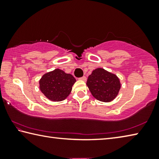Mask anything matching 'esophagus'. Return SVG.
Masks as SVG:
<instances>
[{"label":"esophagus","instance_id":"obj_1","mask_svg":"<svg viewBox=\"0 0 159 159\" xmlns=\"http://www.w3.org/2000/svg\"><path fill=\"white\" fill-rule=\"evenodd\" d=\"M79 80H83V81H86V80H87V78H86L85 76H83L81 78H79Z\"/></svg>","mask_w":159,"mask_h":159}]
</instances>
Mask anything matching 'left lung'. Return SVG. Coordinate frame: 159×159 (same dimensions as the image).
<instances>
[{
	"label": "left lung",
	"mask_w": 159,
	"mask_h": 159,
	"mask_svg": "<svg viewBox=\"0 0 159 159\" xmlns=\"http://www.w3.org/2000/svg\"><path fill=\"white\" fill-rule=\"evenodd\" d=\"M86 84L94 98L104 102L115 99L120 88L118 78L102 68L93 70L88 76Z\"/></svg>",
	"instance_id": "8db88e82"
}]
</instances>
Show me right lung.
<instances>
[{
	"label": "right lung",
	"instance_id": "1",
	"mask_svg": "<svg viewBox=\"0 0 159 159\" xmlns=\"http://www.w3.org/2000/svg\"><path fill=\"white\" fill-rule=\"evenodd\" d=\"M76 81L71 74L56 69L42 76L39 80L40 90L50 100L60 102L69 96Z\"/></svg>",
	"mask_w": 159,
	"mask_h": 159
}]
</instances>
